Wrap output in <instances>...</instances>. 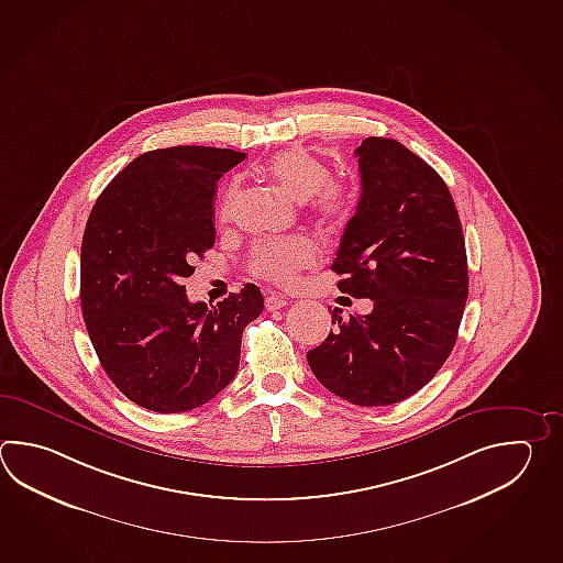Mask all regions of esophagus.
Listing matches in <instances>:
<instances>
[{"label": "esophagus", "instance_id": "1", "mask_svg": "<svg viewBox=\"0 0 563 563\" xmlns=\"http://www.w3.org/2000/svg\"><path fill=\"white\" fill-rule=\"evenodd\" d=\"M288 302L290 300L287 299V297H280V295H271V297H266V300H264V307H266V310H278L283 309V307H287Z\"/></svg>", "mask_w": 563, "mask_h": 563}]
</instances>
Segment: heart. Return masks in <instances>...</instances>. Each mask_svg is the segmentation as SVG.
Returning a JSON list of instances; mask_svg holds the SVG:
<instances>
[{
  "instance_id": "obj_1",
  "label": "heart",
  "mask_w": 563,
  "mask_h": 563,
  "mask_svg": "<svg viewBox=\"0 0 563 563\" xmlns=\"http://www.w3.org/2000/svg\"><path fill=\"white\" fill-rule=\"evenodd\" d=\"M266 174L271 180L297 202L310 200L314 214L321 219L344 220L353 207L351 190L343 183L331 180L324 162L319 161L300 146L280 150L266 162ZM239 198V183H230L222 196L220 217L229 219ZM319 261V249L314 242L297 239H266L256 242L251 253V271L258 278L271 280L280 287L297 283L300 271Z\"/></svg>"
}]
</instances>
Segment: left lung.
<instances>
[{
  "label": "left lung",
  "instance_id": "left-lung-1",
  "mask_svg": "<svg viewBox=\"0 0 563 563\" xmlns=\"http://www.w3.org/2000/svg\"><path fill=\"white\" fill-rule=\"evenodd\" d=\"M361 198L339 244V290L373 300L307 353L322 387L361 407L423 389L457 341L470 292L460 214L443 178L393 139L355 150Z\"/></svg>",
  "mask_w": 563,
  "mask_h": 563
}]
</instances>
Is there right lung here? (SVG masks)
Masks as SVG:
<instances>
[{"label":"right lung","instance_id":"right-lung-1","mask_svg":"<svg viewBox=\"0 0 563 563\" xmlns=\"http://www.w3.org/2000/svg\"><path fill=\"white\" fill-rule=\"evenodd\" d=\"M246 154L152 150L96 200L80 256L81 314L103 371L128 399L184 413L217 397L241 365L242 331L264 309L244 285L217 307L190 302L184 278L214 246V192Z\"/></svg>","mask_w":563,"mask_h":563}]
</instances>
